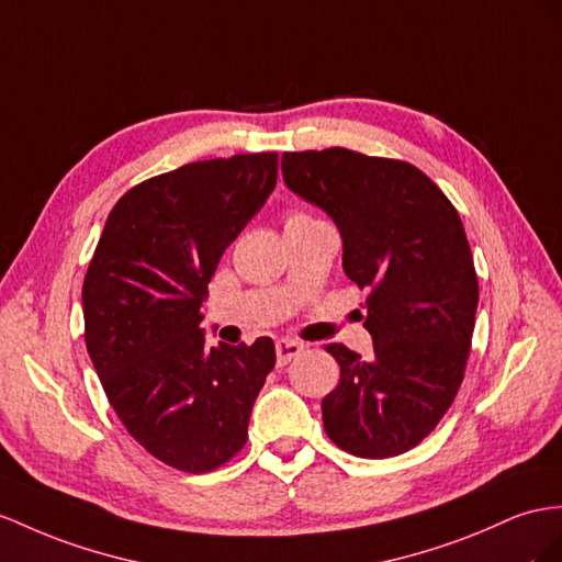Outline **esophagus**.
I'll use <instances>...</instances> for the list:
<instances>
[{"label":"esophagus","mask_w":562,"mask_h":562,"mask_svg":"<svg viewBox=\"0 0 562 562\" xmlns=\"http://www.w3.org/2000/svg\"><path fill=\"white\" fill-rule=\"evenodd\" d=\"M301 351H304V344L296 341V339H278L276 341V353H278V366H286L292 361L294 356H299Z\"/></svg>","instance_id":"obj_1"}]
</instances>
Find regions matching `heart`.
I'll return each instance as SVG.
<instances>
[{
    "instance_id": "obj_1",
    "label": "heart",
    "mask_w": 562,
    "mask_h": 562,
    "mask_svg": "<svg viewBox=\"0 0 562 562\" xmlns=\"http://www.w3.org/2000/svg\"><path fill=\"white\" fill-rule=\"evenodd\" d=\"M294 221H313V218H308L306 213H292L290 218H286V223H294Z\"/></svg>"
}]
</instances>
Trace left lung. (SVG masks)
<instances>
[{"label": "left lung", "instance_id": "left-lung-1", "mask_svg": "<svg viewBox=\"0 0 562 562\" xmlns=\"http://www.w3.org/2000/svg\"><path fill=\"white\" fill-rule=\"evenodd\" d=\"M290 190L341 235V266L366 299L372 356L327 344L341 378L323 398L339 449L392 458L418 446L463 382L480 286L463 223L423 170L351 149L282 156Z\"/></svg>", "mask_w": 562, "mask_h": 562}]
</instances>
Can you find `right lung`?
<instances>
[{"instance_id":"obj_1","label":"right lung","mask_w":562,"mask_h":562,"mask_svg":"<svg viewBox=\"0 0 562 562\" xmlns=\"http://www.w3.org/2000/svg\"><path fill=\"white\" fill-rule=\"evenodd\" d=\"M276 182V151L144 180L109 213L85 276V344L109 404L170 468L209 472L247 443L276 344L209 347L201 306L223 251Z\"/></svg>"}]
</instances>
